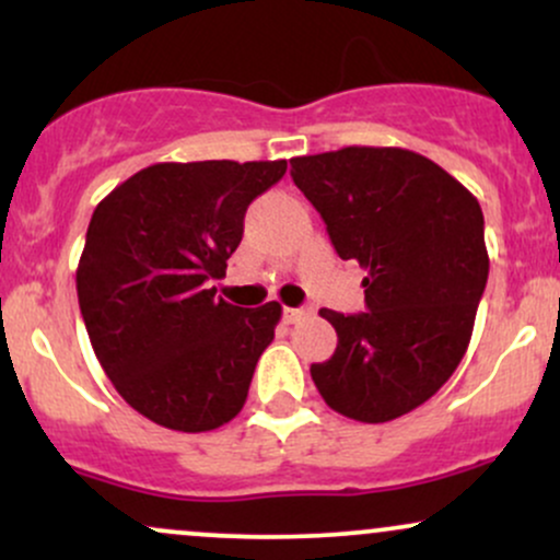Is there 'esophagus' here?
Returning <instances> with one entry per match:
<instances>
[{
	"label": "esophagus",
	"instance_id": "1",
	"mask_svg": "<svg viewBox=\"0 0 560 560\" xmlns=\"http://www.w3.org/2000/svg\"><path fill=\"white\" fill-rule=\"evenodd\" d=\"M311 307H284V320L287 324H300V320L311 316Z\"/></svg>",
	"mask_w": 560,
	"mask_h": 560
}]
</instances>
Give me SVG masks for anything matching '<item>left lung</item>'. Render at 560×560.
<instances>
[{"instance_id":"1","label":"left lung","mask_w":560,"mask_h":560,"mask_svg":"<svg viewBox=\"0 0 560 560\" xmlns=\"http://www.w3.org/2000/svg\"><path fill=\"white\" fill-rule=\"evenodd\" d=\"M289 163L339 258L369 273V311H320L339 342L311 365L313 382L347 419H400L453 376L471 342L490 273L477 197L402 147H342Z\"/></svg>"}]
</instances>
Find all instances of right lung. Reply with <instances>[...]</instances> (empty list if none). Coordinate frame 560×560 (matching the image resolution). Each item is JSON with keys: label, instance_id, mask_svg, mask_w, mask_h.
Wrapping results in <instances>:
<instances>
[{"label": "right lung", "instance_id": "right-lung-1", "mask_svg": "<svg viewBox=\"0 0 560 560\" xmlns=\"http://www.w3.org/2000/svg\"><path fill=\"white\" fill-rule=\"evenodd\" d=\"M287 160L155 163L96 205L75 271L94 355L118 395L176 432H213L247 400L279 302L215 298L244 213Z\"/></svg>", "mask_w": 560, "mask_h": 560}]
</instances>
